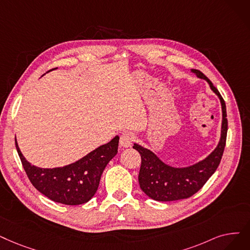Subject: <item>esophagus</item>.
I'll return each mask as SVG.
<instances>
[{
  "label": "esophagus",
  "mask_w": 250,
  "mask_h": 250,
  "mask_svg": "<svg viewBox=\"0 0 250 250\" xmlns=\"http://www.w3.org/2000/svg\"><path fill=\"white\" fill-rule=\"evenodd\" d=\"M135 141V137L131 133H123L121 136V139H119V144H121L122 147H129L132 145V143Z\"/></svg>",
  "instance_id": "esophagus-1"
}]
</instances>
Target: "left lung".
<instances>
[{"mask_svg":"<svg viewBox=\"0 0 250 250\" xmlns=\"http://www.w3.org/2000/svg\"><path fill=\"white\" fill-rule=\"evenodd\" d=\"M192 72L200 79H204L211 90L219 96L223 109L222 135L220 143L204 160L189 167L176 168L165 165L153 152L134 144L141 155V167L139 172V184L141 189L150 198L157 201H173L189 198L198 192L218 168L226 146L228 119L226 103L218 89L205 75L197 69Z\"/></svg>","mask_w":250,"mask_h":250,"instance_id":"left-lung-1","label":"left lung"}]
</instances>
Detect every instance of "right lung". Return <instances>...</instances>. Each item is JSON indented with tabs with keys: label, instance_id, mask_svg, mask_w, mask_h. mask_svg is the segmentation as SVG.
Returning a JSON list of instances; mask_svg holds the SVG:
<instances>
[{
	"label": "right lung",
	"instance_id": "add662e5",
	"mask_svg": "<svg viewBox=\"0 0 250 250\" xmlns=\"http://www.w3.org/2000/svg\"><path fill=\"white\" fill-rule=\"evenodd\" d=\"M118 140L116 136L74 164L55 168L31 166L21 153L16 138L15 145L32 186L53 201L79 205L88 202L98 190L104 168L117 153Z\"/></svg>",
	"mask_w": 250,
	"mask_h": 250
}]
</instances>
